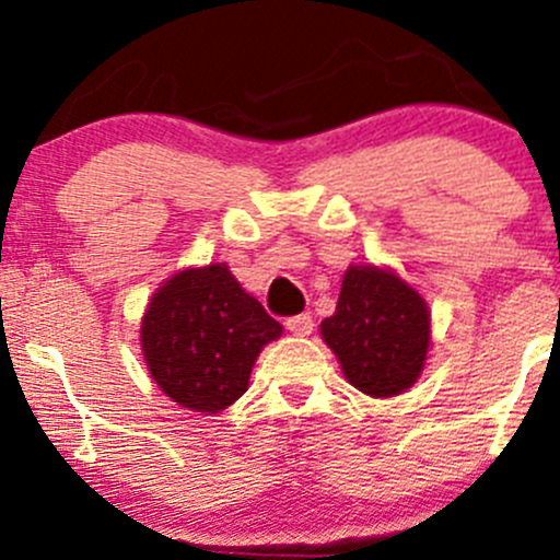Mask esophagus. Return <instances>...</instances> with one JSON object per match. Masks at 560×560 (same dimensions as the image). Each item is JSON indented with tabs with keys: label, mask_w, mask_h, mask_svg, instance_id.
Masks as SVG:
<instances>
[{
	"label": "esophagus",
	"mask_w": 560,
	"mask_h": 560,
	"mask_svg": "<svg viewBox=\"0 0 560 560\" xmlns=\"http://www.w3.org/2000/svg\"><path fill=\"white\" fill-rule=\"evenodd\" d=\"M287 330L292 332V336H312L314 330V319L308 314H298V316H290L287 319Z\"/></svg>",
	"instance_id": "34e87169"
}]
</instances>
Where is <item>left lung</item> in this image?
<instances>
[{
  "instance_id": "left-lung-1",
  "label": "left lung",
  "mask_w": 560,
  "mask_h": 560,
  "mask_svg": "<svg viewBox=\"0 0 560 560\" xmlns=\"http://www.w3.org/2000/svg\"><path fill=\"white\" fill-rule=\"evenodd\" d=\"M319 336L349 385L371 398H393L425 369L431 308L393 268L349 265L336 314L322 319Z\"/></svg>"
}]
</instances>
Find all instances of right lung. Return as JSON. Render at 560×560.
I'll return each mask as SVG.
<instances>
[{
    "mask_svg": "<svg viewBox=\"0 0 560 560\" xmlns=\"http://www.w3.org/2000/svg\"><path fill=\"white\" fill-rule=\"evenodd\" d=\"M279 336V322L241 287L228 262L173 273L140 319L151 380L173 404L202 415H219L246 393L259 352Z\"/></svg>",
    "mask_w": 560,
    "mask_h": 560,
    "instance_id": "1",
    "label": "right lung"
}]
</instances>
